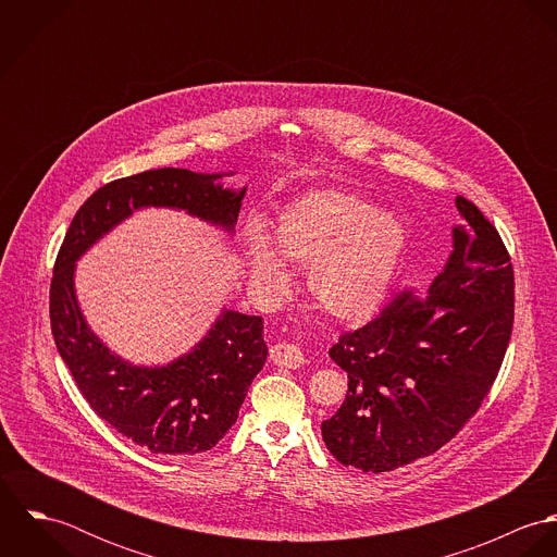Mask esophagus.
I'll return each mask as SVG.
<instances>
[{
    "label": "esophagus",
    "instance_id": "obj_1",
    "mask_svg": "<svg viewBox=\"0 0 557 557\" xmlns=\"http://www.w3.org/2000/svg\"><path fill=\"white\" fill-rule=\"evenodd\" d=\"M270 360L278 367H285V369H300L307 360H305V354L298 345L294 343H278L270 349Z\"/></svg>",
    "mask_w": 557,
    "mask_h": 557
}]
</instances>
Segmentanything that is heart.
Instances as JSON below:
<instances>
[{"label":"heart","instance_id":"b5f03b06","mask_svg":"<svg viewBox=\"0 0 557 557\" xmlns=\"http://www.w3.org/2000/svg\"><path fill=\"white\" fill-rule=\"evenodd\" d=\"M405 248V230L393 214L343 190H315L294 201L272 238L250 234L242 252L248 276L265 302L292 292L287 268L307 270V289L323 313L358 323L386 302Z\"/></svg>","mask_w":557,"mask_h":557}]
</instances>
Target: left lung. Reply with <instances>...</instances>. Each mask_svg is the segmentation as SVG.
Wrapping results in <instances>:
<instances>
[{"instance_id": "8db88e82", "label": "left lung", "mask_w": 557, "mask_h": 557, "mask_svg": "<svg viewBox=\"0 0 557 557\" xmlns=\"http://www.w3.org/2000/svg\"><path fill=\"white\" fill-rule=\"evenodd\" d=\"M455 203L453 252L424 296L400 294L330 349L347 395L321 437L343 466L380 474L433 455L497 377L515 319L512 263L476 206Z\"/></svg>"}]
</instances>
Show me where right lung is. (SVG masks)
<instances>
[{"mask_svg":"<svg viewBox=\"0 0 557 557\" xmlns=\"http://www.w3.org/2000/svg\"><path fill=\"white\" fill-rule=\"evenodd\" d=\"M227 175L234 173L164 166L109 182L81 206L58 252L49 298L58 351L89 407L154 455H197L225 437L268 358L263 319L223 309L188 354L139 367L113 354L87 325L75 289L77 261L144 208L184 210L234 234L246 186H225Z\"/></svg>","mask_w":557,"mask_h":557,"instance_id":"right-lung-1","label":"right lung"}]
</instances>
